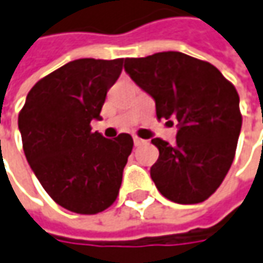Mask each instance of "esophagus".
<instances>
[{"instance_id":"1","label":"esophagus","mask_w":263,"mask_h":263,"mask_svg":"<svg viewBox=\"0 0 263 263\" xmlns=\"http://www.w3.org/2000/svg\"><path fill=\"white\" fill-rule=\"evenodd\" d=\"M134 144H135L137 147H140V145L145 144V140H141V138H138V137H134Z\"/></svg>"}]
</instances>
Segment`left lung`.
<instances>
[{
    "instance_id": "left-lung-1",
    "label": "left lung",
    "mask_w": 263,
    "mask_h": 263,
    "mask_svg": "<svg viewBox=\"0 0 263 263\" xmlns=\"http://www.w3.org/2000/svg\"><path fill=\"white\" fill-rule=\"evenodd\" d=\"M125 72L156 103L157 119L178 120L177 143H152L159 159L150 175L171 201L194 204L218 190L234 160L241 131L240 98L213 64L184 52L125 59Z\"/></svg>"
}]
</instances>
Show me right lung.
I'll return each instance as SVG.
<instances>
[{
	"mask_svg": "<svg viewBox=\"0 0 263 263\" xmlns=\"http://www.w3.org/2000/svg\"><path fill=\"white\" fill-rule=\"evenodd\" d=\"M123 59L69 62L38 81L18 113L28 163L57 204L94 215L113 204L132 137L104 138L91 131L107 91L118 81Z\"/></svg>",
	"mask_w": 263,
	"mask_h": 263,
	"instance_id": "add662e5",
	"label": "right lung"
}]
</instances>
